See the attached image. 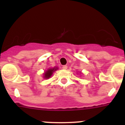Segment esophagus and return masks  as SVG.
Wrapping results in <instances>:
<instances>
[{
	"label": "esophagus",
	"instance_id": "1",
	"mask_svg": "<svg viewBox=\"0 0 125 125\" xmlns=\"http://www.w3.org/2000/svg\"><path fill=\"white\" fill-rule=\"evenodd\" d=\"M62 68H63L64 69H66L68 68V66H67V65H64V66H62Z\"/></svg>",
	"mask_w": 125,
	"mask_h": 125
}]
</instances>
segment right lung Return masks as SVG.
Masks as SVG:
<instances>
[{
    "instance_id": "obj_1",
    "label": "right lung",
    "mask_w": 125,
    "mask_h": 125,
    "mask_svg": "<svg viewBox=\"0 0 125 125\" xmlns=\"http://www.w3.org/2000/svg\"><path fill=\"white\" fill-rule=\"evenodd\" d=\"M56 70V68H52V69H49L47 71H46L44 73V78H50L51 75L52 74L53 72Z\"/></svg>"
}]
</instances>
